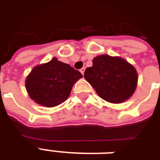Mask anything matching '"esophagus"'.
Returning <instances> with one entry per match:
<instances>
[{"label": "esophagus", "instance_id": "obj_1", "mask_svg": "<svg viewBox=\"0 0 160 160\" xmlns=\"http://www.w3.org/2000/svg\"><path fill=\"white\" fill-rule=\"evenodd\" d=\"M80 71V73H82V74H84V72H85V68H82Z\"/></svg>", "mask_w": 160, "mask_h": 160}]
</instances>
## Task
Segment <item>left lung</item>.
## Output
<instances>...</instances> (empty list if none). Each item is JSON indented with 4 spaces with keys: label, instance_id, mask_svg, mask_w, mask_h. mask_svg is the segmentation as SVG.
Returning a JSON list of instances; mask_svg holds the SVG:
<instances>
[{
    "label": "left lung",
    "instance_id": "left-lung-1",
    "mask_svg": "<svg viewBox=\"0 0 160 160\" xmlns=\"http://www.w3.org/2000/svg\"><path fill=\"white\" fill-rule=\"evenodd\" d=\"M84 77L99 97L113 104L128 99L137 87L136 69L119 56L101 55L95 57L92 67L85 70Z\"/></svg>",
    "mask_w": 160,
    "mask_h": 160
}]
</instances>
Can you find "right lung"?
<instances>
[{
  "instance_id": "add662e5",
  "label": "right lung",
  "mask_w": 160,
  "mask_h": 160,
  "mask_svg": "<svg viewBox=\"0 0 160 160\" xmlns=\"http://www.w3.org/2000/svg\"><path fill=\"white\" fill-rule=\"evenodd\" d=\"M82 74L56 57L33 68L26 80L30 98L45 107H55L68 98L73 84Z\"/></svg>"
}]
</instances>
